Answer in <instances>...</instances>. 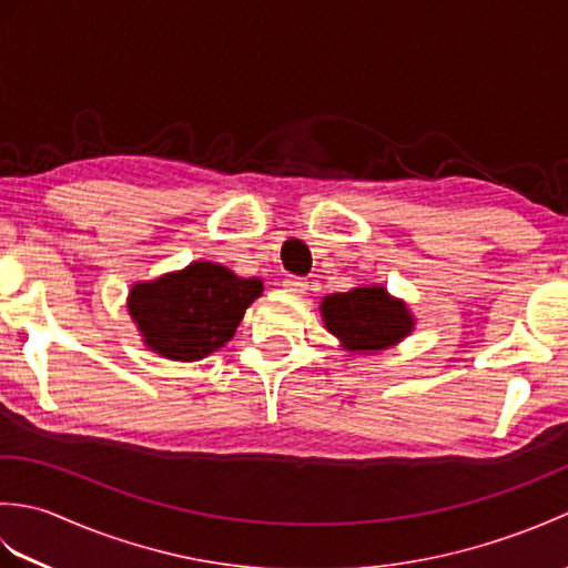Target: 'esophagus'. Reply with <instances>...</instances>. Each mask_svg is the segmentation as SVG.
I'll return each mask as SVG.
<instances>
[{"label":"esophagus","mask_w":568,"mask_h":568,"mask_svg":"<svg viewBox=\"0 0 568 568\" xmlns=\"http://www.w3.org/2000/svg\"><path fill=\"white\" fill-rule=\"evenodd\" d=\"M283 285H285V291L293 293V295H305L307 293V281H305V277L287 275Z\"/></svg>","instance_id":"obj_1"}]
</instances>
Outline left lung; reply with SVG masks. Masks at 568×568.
<instances>
[{
    "label": "left lung",
    "mask_w": 568,
    "mask_h": 568,
    "mask_svg": "<svg viewBox=\"0 0 568 568\" xmlns=\"http://www.w3.org/2000/svg\"><path fill=\"white\" fill-rule=\"evenodd\" d=\"M320 312L324 327L352 356L385 352L415 329V315L405 300L393 297L383 285L332 293L322 300Z\"/></svg>",
    "instance_id": "left-lung-1"
}]
</instances>
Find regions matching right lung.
<instances>
[{
	"label": "right lung",
	"mask_w": 568,
	"mask_h": 568,
	"mask_svg": "<svg viewBox=\"0 0 568 568\" xmlns=\"http://www.w3.org/2000/svg\"><path fill=\"white\" fill-rule=\"evenodd\" d=\"M261 293L258 277H241L212 261H192L185 268L131 285L126 310L153 354L190 364L232 342L244 312Z\"/></svg>",
	"instance_id": "1"
}]
</instances>
